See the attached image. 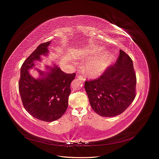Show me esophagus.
<instances>
[{
  "label": "esophagus",
  "mask_w": 159,
  "mask_h": 159,
  "mask_svg": "<svg viewBox=\"0 0 159 159\" xmlns=\"http://www.w3.org/2000/svg\"><path fill=\"white\" fill-rule=\"evenodd\" d=\"M77 78L79 81H81V82H83V81L85 80V78L83 76H82V75H77Z\"/></svg>",
  "instance_id": "obj_1"
}]
</instances>
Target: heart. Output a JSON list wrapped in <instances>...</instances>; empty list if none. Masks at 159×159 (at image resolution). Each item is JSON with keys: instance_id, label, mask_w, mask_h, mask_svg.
I'll return each instance as SVG.
<instances>
[{"instance_id": "obj_1", "label": "heart", "mask_w": 159, "mask_h": 159, "mask_svg": "<svg viewBox=\"0 0 159 159\" xmlns=\"http://www.w3.org/2000/svg\"><path fill=\"white\" fill-rule=\"evenodd\" d=\"M82 57L89 60L84 69L86 73L92 78L102 75L113 61V55L111 53H104V49L98 46L91 48Z\"/></svg>"}]
</instances>
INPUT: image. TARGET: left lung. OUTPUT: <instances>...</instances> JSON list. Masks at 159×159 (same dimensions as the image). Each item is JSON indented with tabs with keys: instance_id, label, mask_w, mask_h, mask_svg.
Here are the masks:
<instances>
[{
	"instance_id": "left-lung-1",
	"label": "left lung",
	"mask_w": 159,
	"mask_h": 159,
	"mask_svg": "<svg viewBox=\"0 0 159 159\" xmlns=\"http://www.w3.org/2000/svg\"><path fill=\"white\" fill-rule=\"evenodd\" d=\"M137 78L130 57L122 50L115 64L96 79L85 81V89L92 109L102 116L123 113L136 96Z\"/></svg>"
}]
</instances>
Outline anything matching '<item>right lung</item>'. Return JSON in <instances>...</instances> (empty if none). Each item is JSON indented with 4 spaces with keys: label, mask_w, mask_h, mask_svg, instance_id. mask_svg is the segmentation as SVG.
<instances>
[{
    "label": "right lung",
    "mask_w": 159,
    "mask_h": 159,
    "mask_svg": "<svg viewBox=\"0 0 159 159\" xmlns=\"http://www.w3.org/2000/svg\"><path fill=\"white\" fill-rule=\"evenodd\" d=\"M51 41L40 44L22 64L19 90L22 104L33 117L45 122L60 119L68 106L71 93L70 85L75 77V73H64L57 66L49 68L51 72L46 75L43 72L39 79H33L28 69L34 66L33 61L40 60V55H46Z\"/></svg>",
    "instance_id": "right-lung-1"
}]
</instances>
